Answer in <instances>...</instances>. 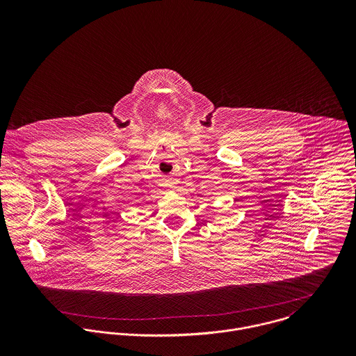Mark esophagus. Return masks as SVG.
Listing matches in <instances>:
<instances>
[{"mask_svg":"<svg viewBox=\"0 0 356 356\" xmlns=\"http://www.w3.org/2000/svg\"><path fill=\"white\" fill-rule=\"evenodd\" d=\"M164 186H165V188H174V185H172V182H168V184H165V185H164Z\"/></svg>","mask_w":356,"mask_h":356,"instance_id":"obj_1","label":"esophagus"}]
</instances>
